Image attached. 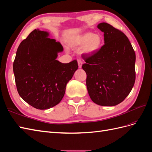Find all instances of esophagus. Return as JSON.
Returning <instances> with one entry per match:
<instances>
[{"instance_id":"esophagus-1","label":"esophagus","mask_w":152,"mask_h":152,"mask_svg":"<svg viewBox=\"0 0 152 152\" xmlns=\"http://www.w3.org/2000/svg\"><path fill=\"white\" fill-rule=\"evenodd\" d=\"M83 63V61H81L80 60H79V61H78V64H79V68H82Z\"/></svg>"}]
</instances>
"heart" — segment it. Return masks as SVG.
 Here are the masks:
<instances>
[{
    "mask_svg": "<svg viewBox=\"0 0 152 152\" xmlns=\"http://www.w3.org/2000/svg\"><path fill=\"white\" fill-rule=\"evenodd\" d=\"M73 46H82V53L94 54L98 51L102 44V37L99 33H86L74 39L71 42Z\"/></svg>",
    "mask_w": 152,
    "mask_h": 152,
    "instance_id": "obj_1",
    "label": "heart"
}]
</instances>
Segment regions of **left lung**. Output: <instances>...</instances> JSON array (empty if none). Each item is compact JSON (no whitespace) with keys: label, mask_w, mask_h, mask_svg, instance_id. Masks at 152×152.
<instances>
[{"label":"left lung","mask_w":152,"mask_h":152,"mask_svg":"<svg viewBox=\"0 0 152 152\" xmlns=\"http://www.w3.org/2000/svg\"><path fill=\"white\" fill-rule=\"evenodd\" d=\"M104 44L97 52L82 55L86 86L92 101L113 106L123 102L135 81V53L124 33L106 23L98 24Z\"/></svg>","instance_id":"8db88e82"}]
</instances>
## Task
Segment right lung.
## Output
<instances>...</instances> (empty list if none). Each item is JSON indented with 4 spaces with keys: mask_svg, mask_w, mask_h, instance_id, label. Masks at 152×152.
Here are the masks:
<instances>
[{
    "mask_svg": "<svg viewBox=\"0 0 152 152\" xmlns=\"http://www.w3.org/2000/svg\"><path fill=\"white\" fill-rule=\"evenodd\" d=\"M46 31L34 29L18 46L13 62L18 93L28 104L39 110L56 106L63 98L66 84L78 69L76 60H56L63 51L59 42Z\"/></svg>",
    "mask_w": 152,
    "mask_h": 152,
    "instance_id": "obj_1",
    "label": "right lung"
}]
</instances>
